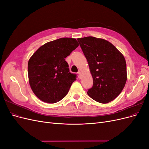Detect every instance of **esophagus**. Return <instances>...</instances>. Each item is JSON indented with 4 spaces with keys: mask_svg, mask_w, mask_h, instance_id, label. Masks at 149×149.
Instances as JSON below:
<instances>
[{
    "mask_svg": "<svg viewBox=\"0 0 149 149\" xmlns=\"http://www.w3.org/2000/svg\"><path fill=\"white\" fill-rule=\"evenodd\" d=\"M78 74H79V76L80 77L81 74V71H78Z\"/></svg>",
    "mask_w": 149,
    "mask_h": 149,
    "instance_id": "34e87169",
    "label": "esophagus"
}]
</instances>
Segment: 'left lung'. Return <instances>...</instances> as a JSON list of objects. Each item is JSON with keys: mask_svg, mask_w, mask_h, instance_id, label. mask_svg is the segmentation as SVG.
I'll list each match as a JSON object with an SVG mask.
<instances>
[{"mask_svg": "<svg viewBox=\"0 0 149 149\" xmlns=\"http://www.w3.org/2000/svg\"><path fill=\"white\" fill-rule=\"evenodd\" d=\"M78 41L93 79V87L88 91L89 96L102 104L113 101L123 91L127 79L124 55L104 39L86 37Z\"/></svg>", "mask_w": 149, "mask_h": 149, "instance_id": "1", "label": "left lung"}]
</instances>
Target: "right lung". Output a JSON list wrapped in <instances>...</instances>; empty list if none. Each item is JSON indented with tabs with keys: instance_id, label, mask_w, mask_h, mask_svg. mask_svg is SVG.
<instances>
[{
	"instance_id": "right-lung-1",
	"label": "right lung",
	"mask_w": 149,
	"mask_h": 149,
	"mask_svg": "<svg viewBox=\"0 0 149 149\" xmlns=\"http://www.w3.org/2000/svg\"><path fill=\"white\" fill-rule=\"evenodd\" d=\"M78 46L75 38H59L44 44L30 58L29 81L40 100L53 104L66 96L76 76L70 73L65 58Z\"/></svg>"
}]
</instances>
